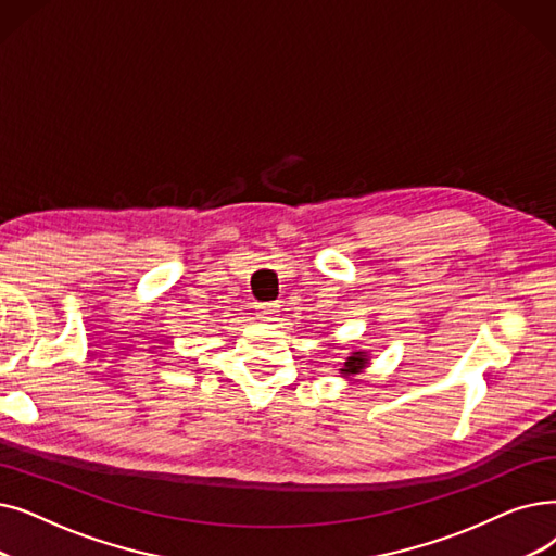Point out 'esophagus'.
<instances>
[{"label": "esophagus", "mask_w": 556, "mask_h": 556, "mask_svg": "<svg viewBox=\"0 0 556 556\" xmlns=\"http://www.w3.org/2000/svg\"><path fill=\"white\" fill-rule=\"evenodd\" d=\"M277 313H279V306L268 302V304H258L256 306V318L261 323H275L277 320Z\"/></svg>", "instance_id": "1"}]
</instances>
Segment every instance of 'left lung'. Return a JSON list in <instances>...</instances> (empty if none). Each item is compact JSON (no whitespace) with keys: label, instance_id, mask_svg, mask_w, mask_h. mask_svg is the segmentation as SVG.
Masks as SVG:
<instances>
[{"label":"left lung","instance_id":"1","mask_svg":"<svg viewBox=\"0 0 556 556\" xmlns=\"http://www.w3.org/2000/svg\"><path fill=\"white\" fill-rule=\"evenodd\" d=\"M366 366H368V354L366 352H352V356L345 358V364L341 368V375L345 379H350V377H354L358 372H364Z\"/></svg>","mask_w":556,"mask_h":556}]
</instances>
